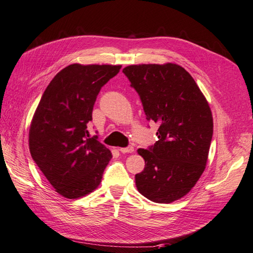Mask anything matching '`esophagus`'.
Returning a JSON list of instances; mask_svg holds the SVG:
<instances>
[{"mask_svg": "<svg viewBox=\"0 0 253 253\" xmlns=\"http://www.w3.org/2000/svg\"><path fill=\"white\" fill-rule=\"evenodd\" d=\"M119 151H120L121 153H132V152L134 151V147H133V146L121 147V149H119Z\"/></svg>", "mask_w": 253, "mask_h": 253, "instance_id": "1", "label": "esophagus"}]
</instances>
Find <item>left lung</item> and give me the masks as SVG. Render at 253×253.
Returning a JSON list of instances; mask_svg holds the SVG:
<instances>
[{"mask_svg": "<svg viewBox=\"0 0 253 253\" xmlns=\"http://www.w3.org/2000/svg\"><path fill=\"white\" fill-rule=\"evenodd\" d=\"M122 71L139 93L146 120L160 126L154 145L137 150L145 168L135 175L136 188L154 203L177 201L206 168L213 131L211 108L178 65H131Z\"/></svg>", "mask_w": 253, "mask_h": 253, "instance_id": "1", "label": "left lung"}]
</instances>
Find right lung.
Returning <instances> with one entry per match:
<instances>
[{"instance_id":"1","label":"right lung","mask_w":253,"mask_h":253,"mask_svg":"<svg viewBox=\"0 0 253 253\" xmlns=\"http://www.w3.org/2000/svg\"><path fill=\"white\" fill-rule=\"evenodd\" d=\"M121 69L73 64L60 70L42 93L30 127L31 155L56 192L74 199L101 182L109 149L90 137L88 123L100 90Z\"/></svg>"}]
</instances>
